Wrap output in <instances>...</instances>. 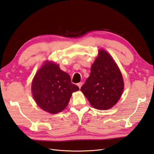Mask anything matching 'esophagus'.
Returning <instances> with one entry per match:
<instances>
[{"instance_id": "obj_1", "label": "esophagus", "mask_w": 154, "mask_h": 154, "mask_svg": "<svg viewBox=\"0 0 154 154\" xmlns=\"http://www.w3.org/2000/svg\"><path fill=\"white\" fill-rule=\"evenodd\" d=\"M82 84H83V83H82V82H80V83H78L77 85L78 86V87H79V88H81V87L82 86Z\"/></svg>"}]
</instances>
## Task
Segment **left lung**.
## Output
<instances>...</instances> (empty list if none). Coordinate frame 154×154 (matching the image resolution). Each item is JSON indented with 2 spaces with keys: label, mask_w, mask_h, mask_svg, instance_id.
<instances>
[{
  "label": "left lung",
  "mask_w": 154,
  "mask_h": 154,
  "mask_svg": "<svg viewBox=\"0 0 154 154\" xmlns=\"http://www.w3.org/2000/svg\"><path fill=\"white\" fill-rule=\"evenodd\" d=\"M123 87V79L117 64L106 51L100 50L89 77L81 87L82 92L95 109L107 110L119 100Z\"/></svg>",
  "instance_id": "8db88e82"
}]
</instances>
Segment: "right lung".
Listing matches in <instances>:
<instances>
[{
	"mask_svg": "<svg viewBox=\"0 0 154 154\" xmlns=\"http://www.w3.org/2000/svg\"><path fill=\"white\" fill-rule=\"evenodd\" d=\"M31 90L42 109L57 114L67 106L72 92L78 91L79 87L71 83V77L58 65L47 62L36 72Z\"/></svg>",
	"mask_w": 154,
	"mask_h": 154,
	"instance_id": "1",
	"label": "right lung"
}]
</instances>
